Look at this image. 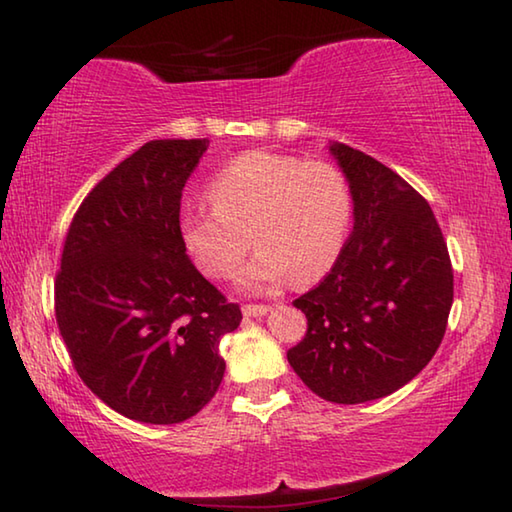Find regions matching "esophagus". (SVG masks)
<instances>
[{"instance_id": "esophagus-1", "label": "esophagus", "mask_w": 512, "mask_h": 512, "mask_svg": "<svg viewBox=\"0 0 512 512\" xmlns=\"http://www.w3.org/2000/svg\"><path fill=\"white\" fill-rule=\"evenodd\" d=\"M241 311H244V316L257 318V316H266L268 311H271V307H268V305H244V307H241Z\"/></svg>"}]
</instances>
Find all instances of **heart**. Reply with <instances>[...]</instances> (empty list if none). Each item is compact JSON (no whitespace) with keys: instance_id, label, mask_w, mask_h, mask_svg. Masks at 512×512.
Listing matches in <instances>:
<instances>
[{"instance_id":"obj_1","label":"heart","mask_w":512,"mask_h":512,"mask_svg":"<svg viewBox=\"0 0 512 512\" xmlns=\"http://www.w3.org/2000/svg\"><path fill=\"white\" fill-rule=\"evenodd\" d=\"M207 201L212 212L180 216L183 244L207 277L223 280L253 241L259 253L239 273L246 289L287 277L305 287L323 277L341 253L352 207L334 164L273 151H248L225 164L207 185Z\"/></svg>"}]
</instances>
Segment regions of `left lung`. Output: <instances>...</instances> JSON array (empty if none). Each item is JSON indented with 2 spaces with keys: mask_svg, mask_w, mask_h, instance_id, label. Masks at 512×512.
Here are the masks:
<instances>
[{
  "mask_svg": "<svg viewBox=\"0 0 512 512\" xmlns=\"http://www.w3.org/2000/svg\"><path fill=\"white\" fill-rule=\"evenodd\" d=\"M354 205L352 235L323 282L293 300L307 334L287 359L318 397L361 404L395 393L443 341L454 271L429 203L348 144L332 142Z\"/></svg>",
  "mask_w": 512,
  "mask_h": 512,
  "instance_id": "8db88e82",
  "label": "left lung"
}]
</instances>
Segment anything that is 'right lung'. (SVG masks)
I'll return each mask as SVG.
<instances>
[{
	"instance_id": "add662e5",
	"label": "right lung",
	"mask_w": 512,
	"mask_h": 512,
	"mask_svg": "<svg viewBox=\"0 0 512 512\" xmlns=\"http://www.w3.org/2000/svg\"><path fill=\"white\" fill-rule=\"evenodd\" d=\"M210 140H153L85 196L56 275V320L83 384L126 418L176 424L219 391L241 309L196 271L180 198Z\"/></svg>"
}]
</instances>
